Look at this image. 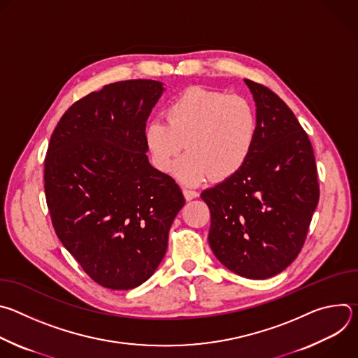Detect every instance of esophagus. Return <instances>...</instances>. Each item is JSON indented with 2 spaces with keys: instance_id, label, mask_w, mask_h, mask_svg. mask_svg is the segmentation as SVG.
Returning a JSON list of instances; mask_svg holds the SVG:
<instances>
[{
  "instance_id": "esophagus-1",
  "label": "esophagus",
  "mask_w": 358,
  "mask_h": 358,
  "mask_svg": "<svg viewBox=\"0 0 358 358\" xmlns=\"http://www.w3.org/2000/svg\"><path fill=\"white\" fill-rule=\"evenodd\" d=\"M182 192H184V196H185V199H187V201L194 199V198H196V196L199 195L196 191L189 189V188H184V189H182Z\"/></svg>"
}]
</instances>
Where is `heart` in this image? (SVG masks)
Segmentation results:
<instances>
[{"label": "heart", "mask_w": 358, "mask_h": 358, "mask_svg": "<svg viewBox=\"0 0 358 358\" xmlns=\"http://www.w3.org/2000/svg\"><path fill=\"white\" fill-rule=\"evenodd\" d=\"M167 122L152 120L144 131L155 166L167 173L180 151L187 155L176 177L187 185L210 176L215 181L236 174L248 162L258 134V117L250 101L241 96L203 87H188L166 109Z\"/></svg>", "instance_id": "heart-1"}]
</instances>
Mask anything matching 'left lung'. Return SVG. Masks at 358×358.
Instances as JSON below:
<instances>
[{
  "label": "left lung",
  "mask_w": 358,
  "mask_h": 358,
  "mask_svg": "<svg viewBox=\"0 0 358 358\" xmlns=\"http://www.w3.org/2000/svg\"><path fill=\"white\" fill-rule=\"evenodd\" d=\"M257 105L258 134L243 167L202 191L211 211L217 259L248 279H268L299 255L319 202L313 148L285 101L245 79Z\"/></svg>",
  "instance_id": "obj_1"
}]
</instances>
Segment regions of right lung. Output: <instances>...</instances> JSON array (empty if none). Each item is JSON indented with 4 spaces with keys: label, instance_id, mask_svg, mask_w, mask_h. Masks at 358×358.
<instances>
[{
    "label": "right lung",
    "instance_id": "1",
    "mask_svg": "<svg viewBox=\"0 0 358 358\" xmlns=\"http://www.w3.org/2000/svg\"><path fill=\"white\" fill-rule=\"evenodd\" d=\"M150 79L106 85L82 97L55 127L45 195L62 245L100 286L129 290L163 261L185 199L148 163L145 122L163 94Z\"/></svg>",
    "mask_w": 358,
    "mask_h": 358
}]
</instances>
